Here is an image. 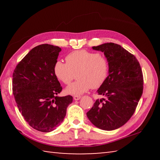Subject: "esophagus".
Listing matches in <instances>:
<instances>
[{
  "mask_svg": "<svg viewBox=\"0 0 160 160\" xmlns=\"http://www.w3.org/2000/svg\"><path fill=\"white\" fill-rule=\"evenodd\" d=\"M80 98H81V96H80V95H75L73 97V99L75 100H79Z\"/></svg>",
  "mask_w": 160,
  "mask_h": 160,
  "instance_id": "esophagus-1",
  "label": "esophagus"
}]
</instances>
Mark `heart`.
I'll list each match as a JSON object with an SVG mask.
<instances>
[{
    "label": "heart",
    "instance_id": "heart-1",
    "mask_svg": "<svg viewBox=\"0 0 160 160\" xmlns=\"http://www.w3.org/2000/svg\"><path fill=\"white\" fill-rule=\"evenodd\" d=\"M66 63L57 61L54 63L53 73L65 85L72 82L77 74L78 80L66 89V92L80 95L90 88L99 89L109 78L111 64L106 56L86 50L75 51L68 54Z\"/></svg>",
    "mask_w": 160,
    "mask_h": 160
}]
</instances>
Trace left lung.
I'll use <instances>...</instances> for the list:
<instances>
[{
    "instance_id": "left-lung-1",
    "label": "left lung",
    "mask_w": 160,
    "mask_h": 160,
    "mask_svg": "<svg viewBox=\"0 0 160 160\" xmlns=\"http://www.w3.org/2000/svg\"><path fill=\"white\" fill-rule=\"evenodd\" d=\"M92 48L104 52L111 68L107 80L97 90L105 98L96 100L87 116L97 128L112 131L133 115L143 91L142 71L135 56L120 45L105 43Z\"/></svg>"
}]
</instances>
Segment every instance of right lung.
Returning a JSON list of instances; mask_svg holds the SVG:
<instances>
[{
    "label": "right lung",
    "mask_w": 160,
    "mask_h": 160,
    "mask_svg": "<svg viewBox=\"0 0 160 160\" xmlns=\"http://www.w3.org/2000/svg\"><path fill=\"white\" fill-rule=\"evenodd\" d=\"M61 48L51 44L34 47L16 66L12 93L20 112L32 128L51 132L63 122L70 95L58 97L62 87L53 73Z\"/></svg>",
    "instance_id": "obj_1"
}]
</instances>
